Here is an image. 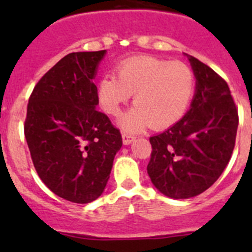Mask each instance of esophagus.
Here are the masks:
<instances>
[{
  "label": "esophagus",
  "mask_w": 252,
  "mask_h": 252,
  "mask_svg": "<svg viewBox=\"0 0 252 252\" xmlns=\"http://www.w3.org/2000/svg\"><path fill=\"white\" fill-rule=\"evenodd\" d=\"M122 138H123V144L124 145H129L131 144L134 140H135V138H134L133 135H130V134H126V133H123L122 134Z\"/></svg>",
  "instance_id": "34e87169"
}]
</instances>
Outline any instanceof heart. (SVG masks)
<instances>
[{
	"label": "heart",
	"mask_w": 252,
	"mask_h": 252,
	"mask_svg": "<svg viewBox=\"0 0 252 252\" xmlns=\"http://www.w3.org/2000/svg\"><path fill=\"white\" fill-rule=\"evenodd\" d=\"M117 78L105 75L98 83L101 107L116 116L134 94L136 105L119 119L123 129L142 130L151 124L161 129L179 121L194 93V73L182 62L154 56H135L117 67Z\"/></svg>",
	"instance_id": "1"
}]
</instances>
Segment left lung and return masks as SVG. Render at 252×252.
Segmentation results:
<instances>
[{"instance_id":"1","label":"left lung","mask_w":252,"mask_h":252,"mask_svg":"<svg viewBox=\"0 0 252 252\" xmlns=\"http://www.w3.org/2000/svg\"><path fill=\"white\" fill-rule=\"evenodd\" d=\"M196 78L190 110L163 133L150 138L147 174L172 199L207 190L227 167L235 145L238 110L228 84L197 58L188 56Z\"/></svg>"}]
</instances>
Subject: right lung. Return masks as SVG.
Masks as SVG:
<instances>
[{
    "label": "right lung",
    "mask_w": 252,
    "mask_h": 252,
    "mask_svg": "<svg viewBox=\"0 0 252 252\" xmlns=\"http://www.w3.org/2000/svg\"><path fill=\"white\" fill-rule=\"evenodd\" d=\"M106 50L64 56L35 85L24 135L40 179L57 196L88 204L101 196L121 131L96 110L94 84Z\"/></svg>",
    "instance_id": "add662e5"
}]
</instances>
